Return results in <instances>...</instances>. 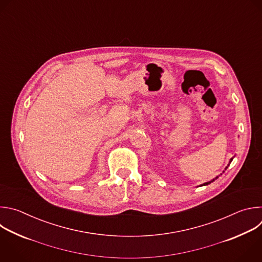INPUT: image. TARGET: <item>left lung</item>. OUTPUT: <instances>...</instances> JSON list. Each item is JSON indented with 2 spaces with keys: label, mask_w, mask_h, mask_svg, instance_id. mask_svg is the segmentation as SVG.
Here are the masks:
<instances>
[{
  "label": "left lung",
  "mask_w": 262,
  "mask_h": 262,
  "mask_svg": "<svg viewBox=\"0 0 262 262\" xmlns=\"http://www.w3.org/2000/svg\"><path fill=\"white\" fill-rule=\"evenodd\" d=\"M232 160H233V157H232V158H231V159H230V160H229V163H228V165H227V166H226V167H225V170H226V169H227V168H228V166H229V165H230V163H231V161H232ZM225 170H223V172H224V171H225ZM221 174H222V173H221ZM218 178H219V177H216V178H215V179H213V180H212V181H210V182H206V183H203V184H202V185H200V187H201V186H206V185H208V184H211V183H213V182H214V181H215V180H217V179H218Z\"/></svg>",
  "instance_id": "left-lung-1"
}]
</instances>
